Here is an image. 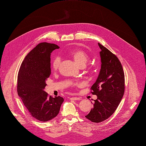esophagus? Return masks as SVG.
Instances as JSON below:
<instances>
[{
    "instance_id": "34e87169",
    "label": "esophagus",
    "mask_w": 146,
    "mask_h": 146,
    "mask_svg": "<svg viewBox=\"0 0 146 146\" xmlns=\"http://www.w3.org/2000/svg\"><path fill=\"white\" fill-rule=\"evenodd\" d=\"M70 100H77V101H78V100H80V98H79V97H73L70 98Z\"/></svg>"
}]
</instances>
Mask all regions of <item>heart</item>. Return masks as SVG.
I'll use <instances>...</instances> for the list:
<instances>
[{
  "mask_svg": "<svg viewBox=\"0 0 146 146\" xmlns=\"http://www.w3.org/2000/svg\"><path fill=\"white\" fill-rule=\"evenodd\" d=\"M70 54L72 56L74 62L79 67H84L86 62L89 60V56L88 54L82 49H73L70 52ZM61 60L59 57H55L52 61V67L54 69H57L60 64Z\"/></svg>",
  "mask_w": 146,
  "mask_h": 146,
  "instance_id": "1",
  "label": "heart"
}]
</instances>
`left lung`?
I'll return each mask as SVG.
<instances>
[{"label": "left lung", "mask_w": 146, "mask_h": 146, "mask_svg": "<svg viewBox=\"0 0 146 146\" xmlns=\"http://www.w3.org/2000/svg\"><path fill=\"white\" fill-rule=\"evenodd\" d=\"M98 45L101 49V69L91 87V93L96 95L97 99L94 100V107L85 116L96 123L103 122L113 115L125 91V76L121 63L109 49L100 43Z\"/></svg>", "instance_id": "obj_1"}]
</instances>
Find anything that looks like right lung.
Wrapping results in <instances>:
<instances>
[{
    "mask_svg": "<svg viewBox=\"0 0 146 146\" xmlns=\"http://www.w3.org/2000/svg\"><path fill=\"white\" fill-rule=\"evenodd\" d=\"M58 48L53 43L38 44L25 57L18 72V96L30 115L42 122L57 116L64 101L60 96H49L44 90L50 74V54Z\"/></svg>",
    "mask_w": 146,
    "mask_h": 146,
    "instance_id": "1",
    "label": "right lung"
}]
</instances>
